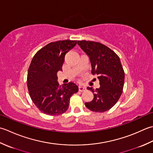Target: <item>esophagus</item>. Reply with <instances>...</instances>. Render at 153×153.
Instances as JSON below:
<instances>
[{
	"mask_svg": "<svg viewBox=\"0 0 153 153\" xmlns=\"http://www.w3.org/2000/svg\"><path fill=\"white\" fill-rule=\"evenodd\" d=\"M79 90L80 92H83L86 90V88L85 86H79Z\"/></svg>",
	"mask_w": 153,
	"mask_h": 153,
	"instance_id": "obj_1",
	"label": "esophagus"
}]
</instances>
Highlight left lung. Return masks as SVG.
<instances>
[{
	"label": "left lung",
	"mask_w": 153,
	"mask_h": 153,
	"mask_svg": "<svg viewBox=\"0 0 153 153\" xmlns=\"http://www.w3.org/2000/svg\"><path fill=\"white\" fill-rule=\"evenodd\" d=\"M78 45L88 55L92 74H97L99 88L87 87L94 93V98L86 102V107L95 112H104L116 104L123 92L125 73L120 57L114 51L101 43L78 41Z\"/></svg>",
	"instance_id": "left-lung-1"
}]
</instances>
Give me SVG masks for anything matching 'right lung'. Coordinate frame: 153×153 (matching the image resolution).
I'll return each mask as SVG.
<instances>
[{"mask_svg": "<svg viewBox=\"0 0 153 153\" xmlns=\"http://www.w3.org/2000/svg\"><path fill=\"white\" fill-rule=\"evenodd\" d=\"M76 40L51 42L37 51L27 71V86L33 104L43 113L58 116L68 108L71 96L79 90L73 82L59 85L57 72L67 53L76 45Z\"/></svg>", "mask_w": 153, "mask_h": 153, "instance_id": "1", "label": "right lung"}]
</instances>
